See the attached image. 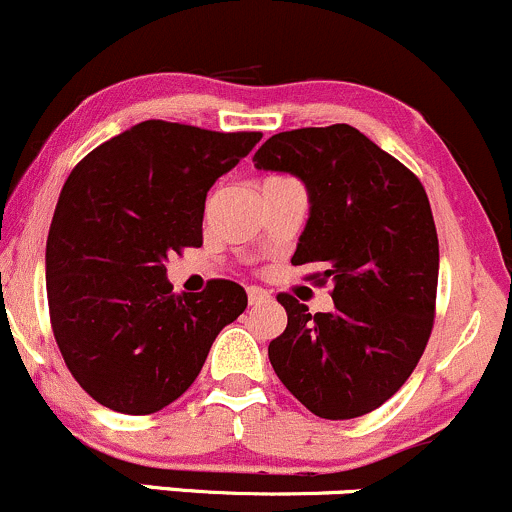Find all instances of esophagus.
Listing matches in <instances>:
<instances>
[{
    "instance_id": "34e87169",
    "label": "esophagus",
    "mask_w": 512,
    "mask_h": 512,
    "mask_svg": "<svg viewBox=\"0 0 512 512\" xmlns=\"http://www.w3.org/2000/svg\"><path fill=\"white\" fill-rule=\"evenodd\" d=\"M246 295H249L251 305H261V303H266V300H271V293L263 291V288H256V286H251L249 291H246Z\"/></svg>"
}]
</instances>
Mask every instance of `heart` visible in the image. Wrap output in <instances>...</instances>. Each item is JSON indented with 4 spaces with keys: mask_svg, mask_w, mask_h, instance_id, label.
<instances>
[{
    "mask_svg": "<svg viewBox=\"0 0 512 512\" xmlns=\"http://www.w3.org/2000/svg\"><path fill=\"white\" fill-rule=\"evenodd\" d=\"M271 179H276V177H271Z\"/></svg>",
    "mask_w": 512,
    "mask_h": 512,
    "instance_id": "b5f03b06",
    "label": "heart"
}]
</instances>
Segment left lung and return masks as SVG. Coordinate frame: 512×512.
<instances>
[{
	"instance_id": "left-lung-1",
	"label": "left lung",
	"mask_w": 512,
	"mask_h": 512,
	"mask_svg": "<svg viewBox=\"0 0 512 512\" xmlns=\"http://www.w3.org/2000/svg\"><path fill=\"white\" fill-rule=\"evenodd\" d=\"M256 170L298 177L308 221L293 266L320 263L330 313L281 293L288 325L268 360L288 392L323 419H355L399 392L434 325L439 239L424 187L352 125L278 133Z\"/></svg>"
}]
</instances>
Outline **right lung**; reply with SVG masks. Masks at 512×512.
<instances>
[{
	"mask_svg": "<svg viewBox=\"0 0 512 512\" xmlns=\"http://www.w3.org/2000/svg\"><path fill=\"white\" fill-rule=\"evenodd\" d=\"M258 140L145 120L68 175L46 239L49 313L66 367L103 407L138 416L175 402L246 310L234 281L172 293L167 256L202 246L207 192Z\"/></svg>",
	"mask_w": 512,
	"mask_h": 512,
	"instance_id": "right-lung-1",
	"label": "right lung"
}]
</instances>
